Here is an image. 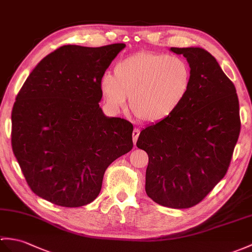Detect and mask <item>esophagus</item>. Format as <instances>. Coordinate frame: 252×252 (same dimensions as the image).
<instances>
[{
  "label": "esophagus",
  "instance_id": "1",
  "mask_svg": "<svg viewBox=\"0 0 252 252\" xmlns=\"http://www.w3.org/2000/svg\"><path fill=\"white\" fill-rule=\"evenodd\" d=\"M132 136H133V143H134V145H135L136 142H137V138L139 136V130H138V128H134L133 133H132Z\"/></svg>",
  "mask_w": 252,
  "mask_h": 252
}]
</instances>
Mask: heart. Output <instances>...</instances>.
<instances>
[{
  "mask_svg": "<svg viewBox=\"0 0 252 252\" xmlns=\"http://www.w3.org/2000/svg\"><path fill=\"white\" fill-rule=\"evenodd\" d=\"M190 84V67L180 58L137 52L117 63L114 76L105 74L99 89L113 112L124 108L130 96V108L138 119L157 122L179 106Z\"/></svg>",
  "mask_w": 252,
  "mask_h": 252,
  "instance_id": "1",
  "label": "heart"
}]
</instances>
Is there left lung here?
Returning a JSON list of instances; mask_svg holds the SVG:
<instances>
[{
  "instance_id": "1",
  "label": "left lung",
  "mask_w": 252,
  "mask_h": 252,
  "mask_svg": "<svg viewBox=\"0 0 252 252\" xmlns=\"http://www.w3.org/2000/svg\"><path fill=\"white\" fill-rule=\"evenodd\" d=\"M171 51L189 63V91L171 115L140 132L136 146L149 158L147 195L162 206L189 208L227 172L241 132L239 104L235 86L208 51Z\"/></svg>"
}]
</instances>
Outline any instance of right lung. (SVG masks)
Listing matches in <instances>:
<instances>
[{
    "mask_svg": "<svg viewBox=\"0 0 252 252\" xmlns=\"http://www.w3.org/2000/svg\"><path fill=\"white\" fill-rule=\"evenodd\" d=\"M126 47L65 45L40 61L11 112V147L31 190L63 207L94 201L104 173L133 148L131 122L106 117L99 81Z\"/></svg>",
    "mask_w": 252,
    "mask_h": 252,
    "instance_id": "1",
    "label": "right lung"
}]
</instances>
